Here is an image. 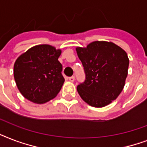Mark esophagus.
Listing matches in <instances>:
<instances>
[{"mask_svg": "<svg viewBox=\"0 0 147 147\" xmlns=\"http://www.w3.org/2000/svg\"><path fill=\"white\" fill-rule=\"evenodd\" d=\"M69 80L70 81V82H74V81H75V77H74V76H71V77H69Z\"/></svg>", "mask_w": 147, "mask_h": 147, "instance_id": "esophagus-1", "label": "esophagus"}]
</instances>
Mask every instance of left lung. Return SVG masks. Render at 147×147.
Wrapping results in <instances>:
<instances>
[{"instance_id": "1", "label": "left lung", "mask_w": 147, "mask_h": 147, "mask_svg": "<svg viewBox=\"0 0 147 147\" xmlns=\"http://www.w3.org/2000/svg\"><path fill=\"white\" fill-rule=\"evenodd\" d=\"M76 52L84 67L85 80L77 86L80 97L92 107L109 105L121 94L127 76L129 59L113 42L95 41Z\"/></svg>"}]
</instances>
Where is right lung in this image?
Listing matches in <instances>:
<instances>
[{"instance_id": "add662e5", "label": "right lung", "mask_w": 147, "mask_h": 147, "mask_svg": "<svg viewBox=\"0 0 147 147\" xmlns=\"http://www.w3.org/2000/svg\"><path fill=\"white\" fill-rule=\"evenodd\" d=\"M61 53L49 45H38L18 57L13 76L24 98L43 104L57 95L65 82L62 65L58 60Z\"/></svg>"}]
</instances>
